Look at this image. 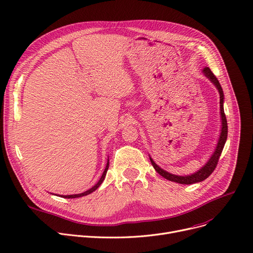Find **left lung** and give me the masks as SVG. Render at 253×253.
Here are the masks:
<instances>
[{"mask_svg":"<svg viewBox=\"0 0 253 253\" xmlns=\"http://www.w3.org/2000/svg\"><path fill=\"white\" fill-rule=\"evenodd\" d=\"M203 73L205 74L206 78H209L211 80V82H212V84L216 86V88L218 90L219 93V104H220V116H221V132H220V136L217 142V146H216V149L214 151V153L212 154V156L211 157V159L209 160V162L206 163V165L197 172L193 173L191 175H174L171 174L166 170H163L162 169H160L156 163L153 161V159L150 157V161L152 163L153 168L155 169V170L162 175L163 177H166L167 180L171 181V182H175V183H179V184H185V185H190V184H195L198 182H202L205 179H207L215 169L216 166H217V162L219 159V156L221 154L222 149H224V146L228 137V124H227V118H226V114L224 111V105H222V103H224V93H222V88L220 86V84L218 82V80L216 79V77L212 73V71L209 68V67H205L203 69Z\"/></svg>","mask_w":253,"mask_h":253,"instance_id":"1","label":"left lung"}]
</instances>
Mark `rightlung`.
<instances>
[{"label":"right lung","instance_id":"1","mask_svg":"<svg viewBox=\"0 0 253 253\" xmlns=\"http://www.w3.org/2000/svg\"><path fill=\"white\" fill-rule=\"evenodd\" d=\"M108 168H109V162H107V166H106V168H105V170H104V172H103V174H102V176H101V179L99 180V182H98L94 187H92L90 190H87V191H85V192H84V193H81V194H76V195H65V196L60 195V196H61V197H63V198H78V197H82V196H85V195L91 194L92 192H94L95 190H97V189L99 188V186L102 184V182L104 181V179H105V175H106V172H107V170H108Z\"/></svg>","mask_w":253,"mask_h":253}]
</instances>
